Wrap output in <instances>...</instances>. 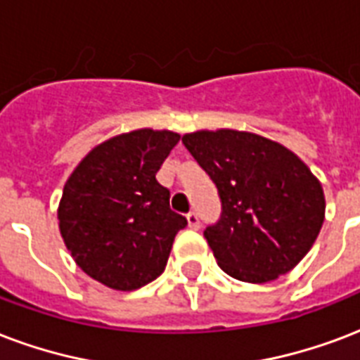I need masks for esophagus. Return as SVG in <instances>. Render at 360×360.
<instances>
[{
  "mask_svg": "<svg viewBox=\"0 0 360 360\" xmlns=\"http://www.w3.org/2000/svg\"><path fill=\"white\" fill-rule=\"evenodd\" d=\"M186 223H188V226L194 230L200 229V217L198 213H194V211H191L188 215H186Z\"/></svg>",
  "mask_w": 360,
  "mask_h": 360,
  "instance_id": "esophagus-1",
  "label": "esophagus"
}]
</instances>
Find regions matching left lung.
I'll list each match as a JSON object with an SVG mask.
<instances>
[{
  "instance_id": "obj_1",
  "label": "left lung",
  "mask_w": 360,
  "mask_h": 360,
  "mask_svg": "<svg viewBox=\"0 0 360 360\" xmlns=\"http://www.w3.org/2000/svg\"><path fill=\"white\" fill-rule=\"evenodd\" d=\"M215 183L223 213L204 232L230 278L266 283L290 271L319 236L325 194L319 179L278 141L253 131L198 130L183 136Z\"/></svg>"
}]
</instances>
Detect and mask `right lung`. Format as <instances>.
I'll list each match as a JSON object with an SVG mask.
<instances>
[{
	"mask_svg": "<svg viewBox=\"0 0 360 360\" xmlns=\"http://www.w3.org/2000/svg\"><path fill=\"white\" fill-rule=\"evenodd\" d=\"M169 130L120 134L96 145L68 177L58 226L86 276L115 290H136L160 276L186 219L169 210L156 172L179 141Z\"/></svg>",
	"mask_w": 360,
	"mask_h": 360,
	"instance_id": "1",
	"label": "right lung"
}]
</instances>
